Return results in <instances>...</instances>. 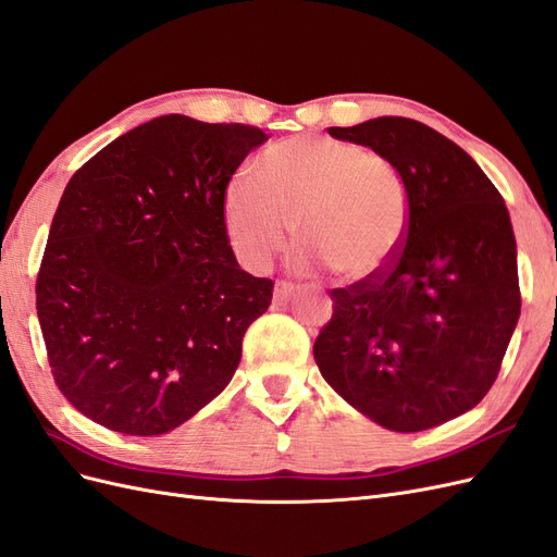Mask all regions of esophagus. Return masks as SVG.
<instances>
[{"instance_id":"34e87169","label":"esophagus","mask_w":557,"mask_h":557,"mask_svg":"<svg viewBox=\"0 0 557 557\" xmlns=\"http://www.w3.org/2000/svg\"><path fill=\"white\" fill-rule=\"evenodd\" d=\"M295 293H297V288L293 283L278 281L276 288H274V301H276V305H288V301L295 297Z\"/></svg>"}]
</instances>
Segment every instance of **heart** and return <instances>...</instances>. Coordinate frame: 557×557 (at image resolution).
<instances>
[{"label":"heart","instance_id":"obj_1","mask_svg":"<svg viewBox=\"0 0 557 557\" xmlns=\"http://www.w3.org/2000/svg\"><path fill=\"white\" fill-rule=\"evenodd\" d=\"M299 242L344 283L372 281L399 258L411 201L397 166L360 144L293 137L274 144L258 176L232 178L225 227L237 256L264 269Z\"/></svg>","mask_w":557,"mask_h":557}]
</instances>
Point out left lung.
I'll return each instance as SVG.
<instances>
[{
	"instance_id": "left-lung-1",
	"label": "left lung",
	"mask_w": 557,
	"mask_h": 557,
	"mask_svg": "<svg viewBox=\"0 0 557 557\" xmlns=\"http://www.w3.org/2000/svg\"><path fill=\"white\" fill-rule=\"evenodd\" d=\"M369 146L407 185L411 230L385 274L330 293L313 344L320 374L395 432H423L491 391L520 315L516 239L493 181L465 150L411 117L330 127Z\"/></svg>"
}]
</instances>
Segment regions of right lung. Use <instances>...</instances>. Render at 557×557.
<instances>
[{
	"mask_svg": "<svg viewBox=\"0 0 557 557\" xmlns=\"http://www.w3.org/2000/svg\"><path fill=\"white\" fill-rule=\"evenodd\" d=\"M252 125L160 115L66 183L37 276V313L60 393L113 432L178 428L225 391L274 281L246 274L225 193Z\"/></svg>",
	"mask_w": 557,
	"mask_h": 557,
	"instance_id": "1",
	"label": "right lung"
}]
</instances>
